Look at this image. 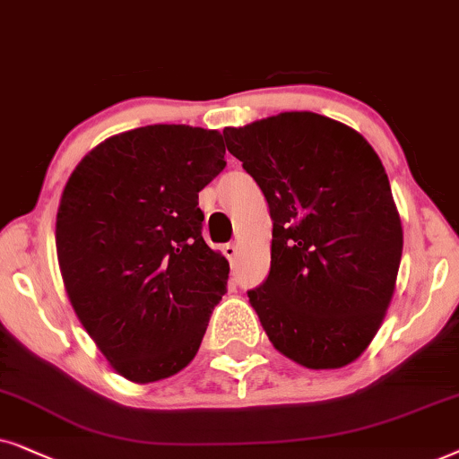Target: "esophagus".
I'll use <instances>...</instances> for the list:
<instances>
[{"label":"esophagus","mask_w":459,"mask_h":459,"mask_svg":"<svg viewBox=\"0 0 459 459\" xmlns=\"http://www.w3.org/2000/svg\"><path fill=\"white\" fill-rule=\"evenodd\" d=\"M222 252L226 258L233 262L237 258V254H239V246H237V243H226V246L222 247Z\"/></svg>","instance_id":"34e87169"}]
</instances>
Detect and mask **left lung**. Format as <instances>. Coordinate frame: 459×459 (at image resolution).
<instances>
[{"mask_svg": "<svg viewBox=\"0 0 459 459\" xmlns=\"http://www.w3.org/2000/svg\"><path fill=\"white\" fill-rule=\"evenodd\" d=\"M222 134L273 218L271 271L247 291L262 327L304 368H344L380 329L401 264L380 157L361 134L308 111Z\"/></svg>", "mask_w": 459, "mask_h": 459, "instance_id": "1", "label": "left lung"}]
</instances>
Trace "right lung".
I'll return each mask as SVG.
<instances>
[{
  "mask_svg": "<svg viewBox=\"0 0 459 459\" xmlns=\"http://www.w3.org/2000/svg\"><path fill=\"white\" fill-rule=\"evenodd\" d=\"M224 152L216 130L144 126L98 144L66 182L56 216L66 293L127 380L185 369L226 293L229 262L201 237L199 210Z\"/></svg>",
  "mask_w": 459,
  "mask_h": 459,
  "instance_id": "add662e5",
  "label": "right lung"
}]
</instances>
